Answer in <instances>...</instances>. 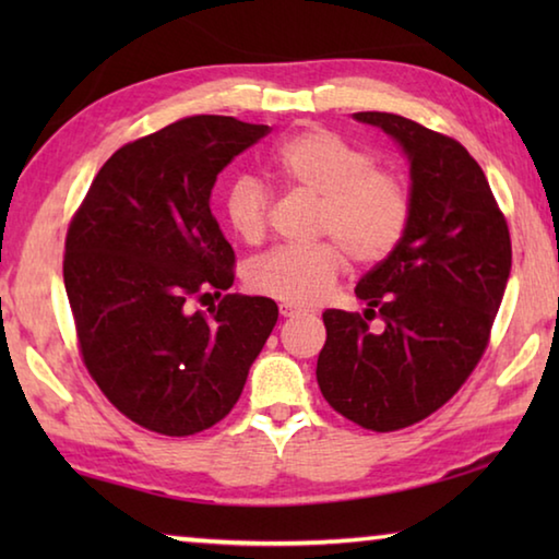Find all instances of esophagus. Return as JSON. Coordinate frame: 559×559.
Here are the masks:
<instances>
[{
	"instance_id": "esophagus-1",
	"label": "esophagus",
	"mask_w": 559,
	"mask_h": 559,
	"mask_svg": "<svg viewBox=\"0 0 559 559\" xmlns=\"http://www.w3.org/2000/svg\"><path fill=\"white\" fill-rule=\"evenodd\" d=\"M278 310H281V316H283V318H296V316H300V308L290 306V302H281Z\"/></svg>"
}]
</instances>
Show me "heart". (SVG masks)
Returning <instances> with one entry per match:
<instances>
[{
	"mask_svg": "<svg viewBox=\"0 0 559 559\" xmlns=\"http://www.w3.org/2000/svg\"><path fill=\"white\" fill-rule=\"evenodd\" d=\"M271 175L288 189L318 197L316 236L328 241L278 246L251 261L246 283L253 293L290 306L325 298L347 259L372 266L402 243L412 222V189L394 169L377 167L370 150L325 128H306L269 155ZM271 194L261 179L234 177L224 192V219L246 243L263 239ZM334 241L330 242L329 239Z\"/></svg>",
	"mask_w": 559,
	"mask_h": 559,
	"instance_id": "heart-1",
	"label": "heart"
}]
</instances>
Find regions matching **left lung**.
Wrapping results in <instances>:
<instances>
[{
  "label": "left lung",
  "instance_id": "left-lung-1",
  "mask_svg": "<svg viewBox=\"0 0 559 559\" xmlns=\"http://www.w3.org/2000/svg\"><path fill=\"white\" fill-rule=\"evenodd\" d=\"M412 163V222L392 257L357 283L365 313L330 308L320 392L345 419L396 431L441 409L484 357L510 276L508 222L459 140L392 112H355ZM383 328L372 331L369 320Z\"/></svg>",
  "mask_w": 559,
  "mask_h": 559
}]
</instances>
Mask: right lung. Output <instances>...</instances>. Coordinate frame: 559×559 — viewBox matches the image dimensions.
<instances>
[{
  "label": "right lung",
  "instance_id": "add662e5",
  "mask_svg": "<svg viewBox=\"0 0 559 559\" xmlns=\"http://www.w3.org/2000/svg\"><path fill=\"white\" fill-rule=\"evenodd\" d=\"M269 130L194 116L132 140L69 224L63 283L83 365L120 414L155 433L222 421L278 320L271 298L226 293L236 257L210 206L216 175ZM212 292L223 300L194 311Z\"/></svg>",
  "mask_w": 559,
  "mask_h": 559
}]
</instances>
